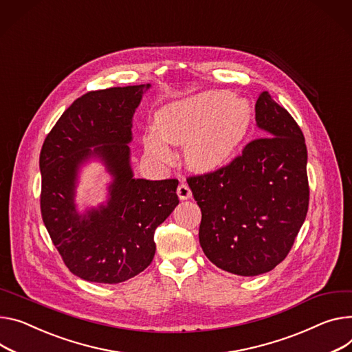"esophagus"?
Returning <instances> with one entry per match:
<instances>
[{
  "label": "esophagus",
  "mask_w": 352,
  "mask_h": 352,
  "mask_svg": "<svg viewBox=\"0 0 352 352\" xmlns=\"http://www.w3.org/2000/svg\"><path fill=\"white\" fill-rule=\"evenodd\" d=\"M177 196L180 200H188L192 197V190L186 183H180L177 187Z\"/></svg>",
  "instance_id": "obj_1"
}]
</instances>
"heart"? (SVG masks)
Here are the masks:
<instances>
[{"instance_id": "b5f03b06", "label": "heart", "mask_w": 352, "mask_h": 352, "mask_svg": "<svg viewBox=\"0 0 352 352\" xmlns=\"http://www.w3.org/2000/svg\"><path fill=\"white\" fill-rule=\"evenodd\" d=\"M254 107L245 97L227 91H203L165 104L155 116L156 132L144 137L146 153L168 164L170 145L184 146L188 168L200 173L215 172L238 155L250 137Z\"/></svg>"}]
</instances>
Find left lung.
Instances as JSON below:
<instances>
[{
    "label": "left lung",
    "mask_w": 352,
    "mask_h": 352,
    "mask_svg": "<svg viewBox=\"0 0 352 352\" xmlns=\"http://www.w3.org/2000/svg\"><path fill=\"white\" fill-rule=\"evenodd\" d=\"M265 137L250 142L226 168L188 177L201 210L199 241L226 272L256 276L289 254L309 208L303 132L269 91L255 104Z\"/></svg>",
    "instance_id": "left-lung-1"
}]
</instances>
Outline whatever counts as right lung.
<instances>
[{
  "label": "right lung",
  "mask_w": 352,
  "mask_h": 352,
  "mask_svg": "<svg viewBox=\"0 0 352 352\" xmlns=\"http://www.w3.org/2000/svg\"><path fill=\"white\" fill-rule=\"evenodd\" d=\"M151 85L111 87L77 98L46 137L39 169L45 227L66 266L87 282L114 285L146 269L153 234L179 204L176 179H135L132 117ZM91 161L111 176L97 206L75 201L81 170Z\"/></svg>",
  "instance_id": "add662e5"
}]
</instances>
